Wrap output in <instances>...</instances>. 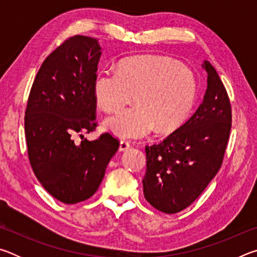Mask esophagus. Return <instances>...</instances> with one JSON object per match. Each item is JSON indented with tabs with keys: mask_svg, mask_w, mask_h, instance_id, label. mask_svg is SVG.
Segmentation results:
<instances>
[{
	"mask_svg": "<svg viewBox=\"0 0 257 257\" xmlns=\"http://www.w3.org/2000/svg\"><path fill=\"white\" fill-rule=\"evenodd\" d=\"M130 147V144L128 142H125V141H121L120 142V145H119V151L120 152H124V151H127L128 149Z\"/></svg>",
	"mask_w": 257,
	"mask_h": 257,
	"instance_id": "esophagus-1",
	"label": "esophagus"
}]
</instances>
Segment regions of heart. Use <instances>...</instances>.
Instances as JSON below:
<instances>
[{"label":"heart","mask_w":257,"mask_h":257,"mask_svg":"<svg viewBox=\"0 0 257 257\" xmlns=\"http://www.w3.org/2000/svg\"><path fill=\"white\" fill-rule=\"evenodd\" d=\"M195 73L178 61L161 55H136L121 61L116 70L96 72L93 93L104 112H114L133 95L134 106L104 121L119 138H141L156 130L171 132L185 122L197 97Z\"/></svg>","instance_id":"1"}]
</instances>
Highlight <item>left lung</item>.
<instances>
[{
	"label": "left lung",
	"instance_id": "left-lung-1",
	"mask_svg": "<svg viewBox=\"0 0 257 257\" xmlns=\"http://www.w3.org/2000/svg\"><path fill=\"white\" fill-rule=\"evenodd\" d=\"M207 87L189 120L158 145L146 146V201L173 214L188 207L222 164L231 129V105L214 67L204 61Z\"/></svg>",
	"mask_w": 257,
	"mask_h": 257
}]
</instances>
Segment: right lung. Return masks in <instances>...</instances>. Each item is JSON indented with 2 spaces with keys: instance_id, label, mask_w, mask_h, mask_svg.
I'll list each match as a JSON object with an SVG mask.
<instances>
[{
  "instance_id": "1",
  "label": "right lung",
  "mask_w": 257,
  "mask_h": 257,
  "mask_svg": "<svg viewBox=\"0 0 257 257\" xmlns=\"http://www.w3.org/2000/svg\"><path fill=\"white\" fill-rule=\"evenodd\" d=\"M102 47L96 38L73 36L47 56L30 89L25 113L28 156L35 176L52 196L76 204L93 196L118 139L74 142L96 127L93 81Z\"/></svg>"
}]
</instances>
